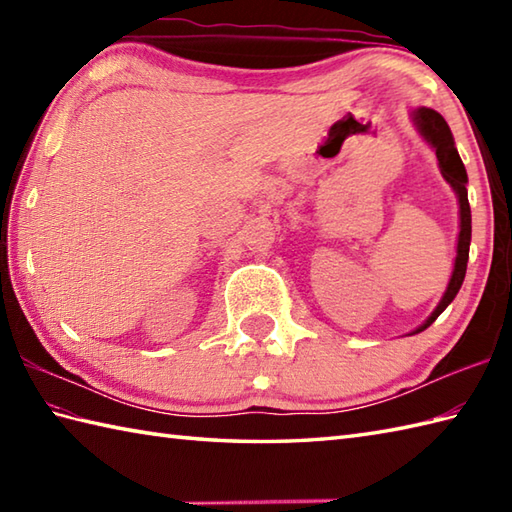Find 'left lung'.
I'll return each mask as SVG.
<instances>
[{"instance_id": "left-lung-1", "label": "left lung", "mask_w": 512, "mask_h": 512, "mask_svg": "<svg viewBox=\"0 0 512 512\" xmlns=\"http://www.w3.org/2000/svg\"><path fill=\"white\" fill-rule=\"evenodd\" d=\"M411 121L416 125L424 143L436 151L442 178L451 184L455 198H458V204H460V233H458V246H455L453 273L436 310H433L427 317V321L418 325L416 330L409 332V334H418L422 330H427L429 325L436 321L444 310H447L449 303L455 299V295H458L462 288V281L466 275V262H469V246H471V206H469V193H466L469 176H466L462 158L458 154V149H455V140L447 121H444L436 110H429V107H418V110H413Z\"/></svg>"}]
</instances>
